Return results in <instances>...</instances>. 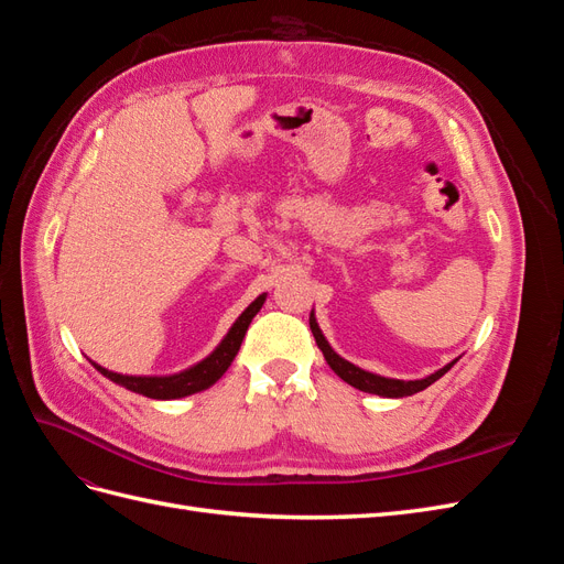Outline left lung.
I'll return each mask as SVG.
<instances>
[{
  "instance_id": "left-lung-1",
  "label": "left lung",
  "mask_w": 564,
  "mask_h": 564,
  "mask_svg": "<svg viewBox=\"0 0 564 564\" xmlns=\"http://www.w3.org/2000/svg\"><path fill=\"white\" fill-rule=\"evenodd\" d=\"M311 329H313L317 348L322 350L324 360H327V365L334 369L336 377H340L348 386H352V388H357V390L373 392V395H381V398H406V395H414V392H421V390L429 388L431 383H435L440 377H445V373L458 362V357H456V360H452L449 365H445L442 369H437L435 373H431V377L419 379V381L388 379V377H379V373L360 369V367H355L352 362L344 360V357H340V355L329 346V340L324 338V334H322V329H319V324H317L313 311H311Z\"/></svg>"
}]
</instances>
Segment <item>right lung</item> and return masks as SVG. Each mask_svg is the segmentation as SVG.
Instances as JSON below:
<instances>
[{
    "mask_svg": "<svg viewBox=\"0 0 564 564\" xmlns=\"http://www.w3.org/2000/svg\"><path fill=\"white\" fill-rule=\"evenodd\" d=\"M263 303H265V294L251 301L249 308L235 319V324L228 329L224 340H220V344L207 357H204L202 362L187 367L183 371L169 373V377H129V373H117V371L100 367L94 360H91V365L112 383L122 386L131 392H139V395H145L150 400H178V398L195 395V392L212 388L228 371L237 350H240V346H242V338L249 329L253 315L261 311Z\"/></svg>",
    "mask_w": 564,
    "mask_h": 564,
    "instance_id": "add662e5",
    "label": "right lung"
}]
</instances>
